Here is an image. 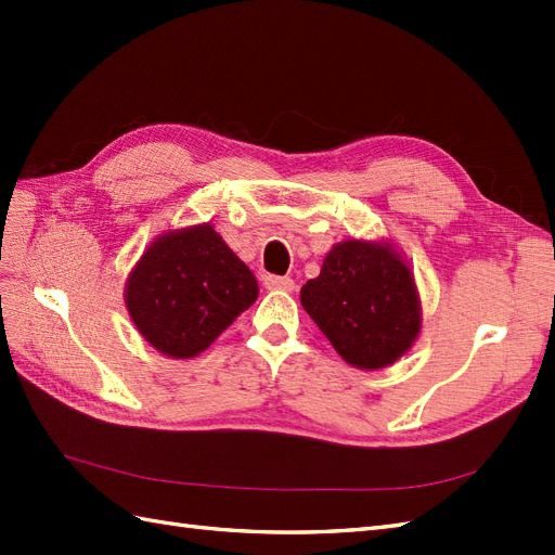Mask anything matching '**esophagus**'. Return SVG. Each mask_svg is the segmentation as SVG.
I'll return each instance as SVG.
<instances>
[{"label": "esophagus", "instance_id": "esophagus-1", "mask_svg": "<svg viewBox=\"0 0 555 555\" xmlns=\"http://www.w3.org/2000/svg\"><path fill=\"white\" fill-rule=\"evenodd\" d=\"M264 286L269 291H284V293H291L293 288H296V284H293L291 276H267Z\"/></svg>", "mask_w": 555, "mask_h": 555}]
</instances>
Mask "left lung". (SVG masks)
<instances>
[{
	"label": "left lung",
	"mask_w": 555,
	"mask_h": 555,
	"mask_svg": "<svg viewBox=\"0 0 555 555\" xmlns=\"http://www.w3.org/2000/svg\"><path fill=\"white\" fill-rule=\"evenodd\" d=\"M300 302L336 352L358 370L403 358L422 328L412 271L391 243L344 241L300 288Z\"/></svg>",
	"instance_id": "1"
}]
</instances>
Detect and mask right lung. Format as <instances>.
Segmentation results:
<instances>
[{"mask_svg": "<svg viewBox=\"0 0 555 555\" xmlns=\"http://www.w3.org/2000/svg\"><path fill=\"white\" fill-rule=\"evenodd\" d=\"M257 279L211 223L152 241L126 281V308L162 356L188 360L257 300Z\"/></svg>", "mask_w": 555, "mask_h": 555, "instance_id": "obj_1", "label": "right lung"}]
</instances>
